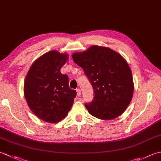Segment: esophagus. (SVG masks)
I'll return each mask as SVG.
<instances>
[{
  "label": "esophagus",
  "instance_id": "34e87169",
  "mask_svg": "<svg viewBox=\"0 0 161 161\" xmlns=\"http://www.w3.org/2000/svg\"><path fill=\"white\" fill-rule=\"evenodd\" d=\"M81 90L80 89H77V96L78 97H80L81 96Z\"/></svg>",
  "mask_w": 161,
  "mask_h": 161
}]
</instances>
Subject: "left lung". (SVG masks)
<instances>
[{
    "instance_id": "1",
    "label": "left lung",
    "mask_w": 161,
    "mask_h": 161,
    "mask_svg": "<svg viewBox=\"0 0 161 161\" xmlns=\"http://www.w3.org/2000/svg\"><path fill=\"white\" fill-rule=\"evenodd\" d=\"M72 57L93 88V101L84 104L89 114L105 120L120 115L133 93L131 71L124 58L108 47L97 46L74 53Z\"/></svg>"
}]
</instances>
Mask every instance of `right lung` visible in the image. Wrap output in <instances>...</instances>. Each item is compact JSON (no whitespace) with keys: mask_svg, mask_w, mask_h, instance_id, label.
I'll return each mask as SVG.
<instances>
[{"mask_svg":"<svg viewBox=\"0 0 161 161\" xmlns=\"http://www.w3.org/2000/svg\"><path fill=\"white\" fill-rule=\"evenodd\" d=\"M67 54L50 51L30 67L24 84V95L31 111L43 120L56 123L66 117L77 92L68 84V77L60 72Z\"/></svg>","mask_w":161,"mask_h":161,"instance_id":"1","label":"right lung"}]
</instances>
